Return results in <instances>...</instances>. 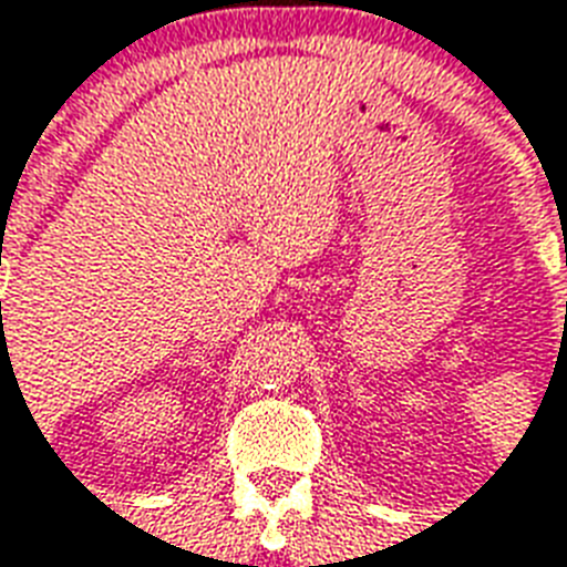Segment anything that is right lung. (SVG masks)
Here are the masks:
<instances>
[{
    "mask_svg": "<svg viewBox=\"0 0 567 567\" xmlns=\"http://www.w3.org/2000/svg\"><path fill=\"white\" fill-rule=\"evenodd\" d=\"M0 306H2V302H0Z\"/></svg>",
    "mask_w": 567,
    "mask_h": 567,
    "instance_id": "1",
    "label": "right lung"
}]
</instances>
